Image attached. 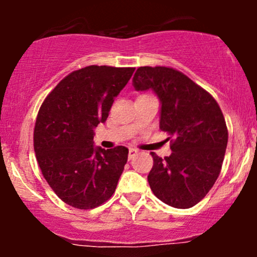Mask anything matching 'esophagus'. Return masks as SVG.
<instances>
[{
  "label": "esophagus",
  "instance_id": "obj_1",
  "mask_svg": "<svg viewBox=\"0 0 257 257\" xmlns=\"http://www.w3.org/2000/svg\"><path fill=\"white\" fill-rule=\"evenodd\" d=\"M138 153V150L137 149H129V155H128V158L132 159L133 157H134L135 155Z\"/></svg>",
  "mask_w": 257,
  "mask_h": 257
}]
</instances>
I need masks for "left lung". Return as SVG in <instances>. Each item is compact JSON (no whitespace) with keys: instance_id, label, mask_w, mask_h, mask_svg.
<instances>
[{"instance_id":"obj_1","label":"left lung","mask_w":257,"mask_h":257,"mask_svg":"<svg viewBox=\"0 0 257 257\" xmlns=\"http://www.w3.org/2000/svg\"><path fill=\"white\" fill-rule=\"evenodd\" d=\"M137 90L152 89L161 101L159 128L170 135L169 157L152 152L147 180L166 204L192 208L211 190L225 157L228 131L213 96L173 67L141 66L133 77Z\"/></svg>"}]
</instances>
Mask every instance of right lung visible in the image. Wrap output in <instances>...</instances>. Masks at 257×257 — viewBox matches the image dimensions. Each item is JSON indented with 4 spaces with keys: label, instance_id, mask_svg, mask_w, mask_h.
<instances>
[{
    "label": "right lung",
    "instance_id": "right-lung-1",
    "mask_svg": "<svg viewBox=\"0 0 257 257\" xmlns=\"http://www.w3.org/2000/svg\"><path fill=\"white\" fill-rule=\"evenodd\" d=\"M134 67L90 65L59 82L44 99L34 131V150L44 179L66 204L93 209L110 199L128 159V149L93 146Z\"/></svg>",
    "mask_w": 257,
    "mask_h": 257
}]
</instances>
